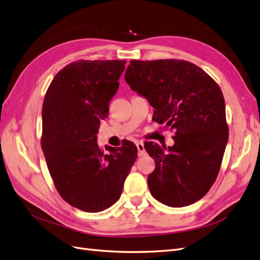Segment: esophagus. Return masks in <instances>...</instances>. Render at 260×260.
<instances>
[{"instance_id":"34e87169","label":"esophagus","mask_w":260,"mask_h":260,"mask_svg":"<svg viewBox=\"0 0 260 260\" xmlns=\"http://www.w3.org/2000/svg\"><path fill=\"white\" fill-rule=\"evenodd\" d=\"M137 148H138V155H139V157L146 155V151H145V148H144L143 142H140V141H139V142H137Z\"/></svg>"}]
</instances>
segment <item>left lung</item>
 <instances>
[{"label": "left lung", "instance_id": "left-lung-1", "mask_svg": "<svg viewBox=\"0 0 260 260\" xmlns=\"http://www.w3.org/2000/svg\"><path fill=\"white\" fill-rule=\"evenodd\" d=\"M124 80L155 108V121L176 131L174 146H145L156 164L149 191L170 207L198 202L214 184L229 139L221 90L202 68L178 59L131 60Z\"/></svg>", "mask_w": 260, "mask_h": 260}]
</instances>
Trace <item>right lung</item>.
Here are the masks:
<instances>
[{"label": "right lung", "instance_id": "add662e5", "mask_svg": "<svg viewBox=\"0 0 260 260\" xmlns=\"http://www.w3.org/2000/svg\"><path fill=\"white\" fill-rule=\"evenodd\" d=\"M125 60H79L51 82L42 107L41 145L55 187L70 205L105 210L119 200L138 157L125 141L104 154L98 145L100 120L119 88Z\"/></svg>", "mask_w": 260, "mask_h": 260}]
</instances>
